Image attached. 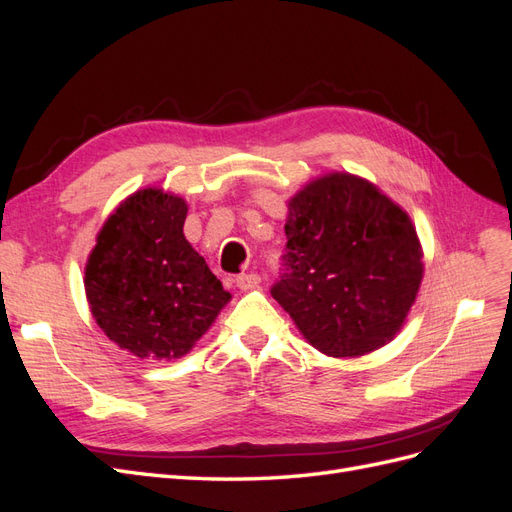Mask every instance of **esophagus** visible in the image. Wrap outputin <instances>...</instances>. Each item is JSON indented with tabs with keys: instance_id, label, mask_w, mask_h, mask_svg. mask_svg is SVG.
Segmentation results:
<instances>
[{
	"instance_id": "34e87169",
	"label": "esophagus",
	"mask_w": 512,
	"mask_h": 512,
	"mask_svg": "<svg viewBox=\"0 0 512 512\" xmlns=\"http://www.w3.org/2000/svg\"><path fill=\"white\" fill-rule=\"evenodd\" d=\"M258 282H260V275H258V273H241V275L235 277V284H237L241 290H250V288H254Z\"/></svg>"
}]
</instances>
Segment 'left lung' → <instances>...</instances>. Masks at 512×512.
Masks as SVG:
<instances>
[{"mask_svg": "<svg viewBox=\"0 0 512 512\" xmlns=\"http://www.w3.org/2000/svg\"><path fill=\"white\" fill-rule=\"evenodd\" d=\"M284 273L271 288L314 348L361 356L404 324L423 280L408 213L374 183L331 173L288 203Z\"/></svg>", "mask_w": 512, "mask_h": 512, "instance_id": "left-lung-1", "label": "left lung"}]
</instances>
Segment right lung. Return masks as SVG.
Here are the masks:
<instances>
[{
  "instance_id": "right-lung-1",
  "label": "right lung",
  "mask_w": 512,
  "mask_h": 512,
  "mask_svg": "<svg viewBox=\"0 0 512 512\" xmlns=\"http://www.w3.org/2000/svg\"><path fill=\"white\" fill-rule=\"evenodd\" d=\"M185 200L160 188L128 196L98 232L85 292L98 327L138 359L188 354L230 301L183 235Z\"/></svg>"
}]
</instances>
